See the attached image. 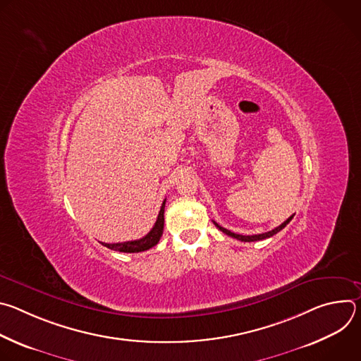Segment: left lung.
I'll return each instance as SVG.
<instances>
[{
  "label": "left lung",
  "instance_id": "1",
  "mask_svg": "<svg viewBox=\"0 0 361 361\" xmlns=\"http://www.w3.org/2000/svg\"><path fill=\"white\" fill-rule=\"evenodd\" d=\"M293 217H294V216L288 217L283 224H280L279 227H276V228L271 230V231H267V233H263V234H254V235H241V234H235V233H233V231H230V230H227V228L219 226L216 221H214V224H216V227H217L220 231H223L224 234H227V235H230V237H233V238H237V240H240V241H247V243H250V241H259V240H264V238L273 237V235L277 234L280 230H283V228L291 221Z\"/></svg>",
  "mask_w": 361,
  "mask_h": 361
}]
</instances>
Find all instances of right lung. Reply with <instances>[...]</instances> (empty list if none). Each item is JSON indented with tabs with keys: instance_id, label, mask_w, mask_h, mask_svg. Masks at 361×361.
I'll return each mask as SVG.
<instances>
[{
	"instance_id": "obj_1",
	"label": "right lung",
	"mask_w": 361,
	"mask_h": 361,
	"mask_svg": "<svg viewBox=\"0 0 361 361\" xmlns=\"http://www.w3.org/2000/svg\"><path fill=\"white\" fill-rule=\"evenodd\" d=\"M164 207H166V200L163 201V205H161V209H160V213H159L156 224H154L151 231L147 235H144L142 238L134 240V241H126V243H113V244L102 243V245H106L107 248L114 250V251H120V252H140V251H145V250L154 247L160 241V238L163 235V230H164Z\"/></svg>"
}]
</instances>
